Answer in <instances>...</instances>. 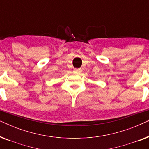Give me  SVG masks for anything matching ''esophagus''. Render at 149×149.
Wrapping results in <instances>:
<instances>
[{
  "label": "esophagus",
  "instance_id": "esophagus-1",
  "mask_svg": "<svg viewBox=\"0 0 149 149\" xmlns=\"http://www.w3.org/2000/svg\"><path fill=\"white\" fill-rule=\"evenodd\" d=\"M74 72L77 73V74H80V73L82 72V70H81V68H79V69H74Z\"/></svg>",
  "mask_w": 149,
  "mask_h": 149
}]
</instances>
